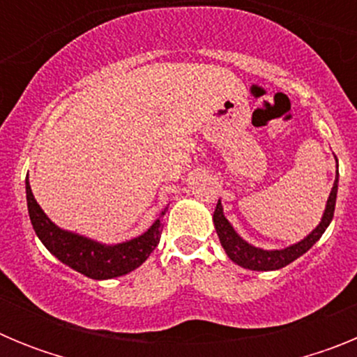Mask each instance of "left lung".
<instances>
[{
    "label": "left lung",
    "mask_w": 357,
    "mask_h": 357,
    "mask_svg": "<svg viewBox=\"0 0 357 357\" xmlns=\"http://www.w3.org/2000/svg\"><path fill=\"white\" fill-rule=\"evenodd\" d=\"M336 193H338V172H336V181H334L333 191H331L329 200H327L326 213H324L320 225H318L307 238L298 241L296 245L284 248V250H261V248H255L252 247V245H248L247 241H243V239L236 234V230L232 229L229 220L223 216V209L220 202H218L213 216L218 238L222 241V247L225 248L227 255H229L230 259L234 261L236 264H239V266L248 268V270H257V272H268V270L284 268L286 264L293 263L296 257H301L302 254H305V252L321 238V234L326 232V229L329 227L331 220H333L334 216Z\"/></svg>",
    "instance_id": "obj_1"
}]
</instances>
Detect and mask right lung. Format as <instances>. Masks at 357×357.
<instances>
[{
  "instance_id": "obj_1",
  "label": "right lung",
  "mask_w": 357,
  "mask_h": 357,
  "mask_svg": "<svg viewBox=\"0 0 357 357\" xmlns=\"http://www.w3.org/2000/svg\"><path fill=\"white\" fill-rule=\"evenodd\" d=\"M26 202L30 222L44 247L48 248L55 257H59L62 263L71 266L73 270L96 280L125 275L141 266L148 259V255L155 250L160 241V234H162L164 223L159 218L139 238L107 247V245H100L96 241L82 238V236L66 232V230L59 229L55 223L50 222V218L43 213V209L33 198L28 178Z\"/></svg>"
}]
</instances>
